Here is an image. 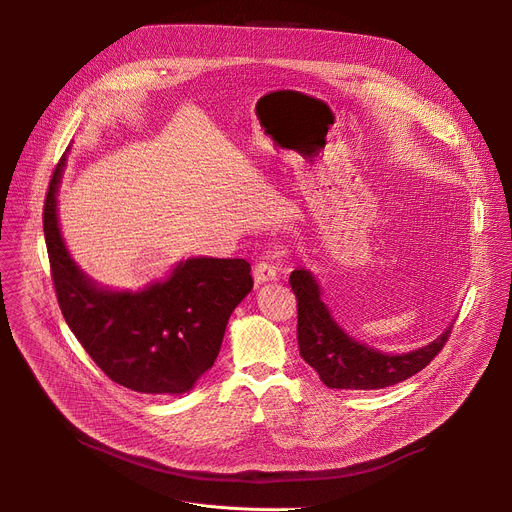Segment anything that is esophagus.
Masks as SVG:
<instances>
[{"label": "esophagus", "instance_id": "34e87169", "mask_svg": "<svg viewBox=\"0 0 512 512\" xmlns=\"http://www.w3.org/2000/svg\"><path fill=\"white\" fill-rule=\"evenodd\" d=\"M253 277H255L257 285L267 283V281H275L277 279V269L269 261H259L253 269Z\"/></svg>", "mask_w": 512, "mask_h": 512}]
</instances>
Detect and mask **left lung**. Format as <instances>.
<instances>
[{"label": "left lung", "mask_w": 512, "mask_h": 512, "mask_svg": "<svg viewBox=\"0 0 512 512\" xmlns=\"http://www.w3.org/2000/svg\"><path fill=\"white\" fill-rule=\"evenodd\" d=\"M289 285L298 298L300 354L330 389L371 391L397 385L423 371L444 348L454 328L448 326L440 338L423 348L405 354H385L356 342L334 322L320 298V285L310 271L302 267L291 271Z\"/></svg>", "instance_id": "8db88e82"}]
</instances>
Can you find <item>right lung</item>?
Masks as SVG:
<instances>
[{
	"mask_svg": "<svg viewBox=\"0 0 512 512\" xmlns=\"http://www.w3.org/2000/svg\"><path fill=\"white\" fill-rule=\"evenodd\" d=\"M64 156L44 200V237L62 316L117 385L148 395H180L212 367L233 310L253 289L245 259L192 257L166 281L141 291L97 287L62 241L56 194Z\"/></svg>",
	"mask_w": 512,
	"mask_h": 512,
	"instance_id": "1",
	"label": "right lung"
}]
</instances>
